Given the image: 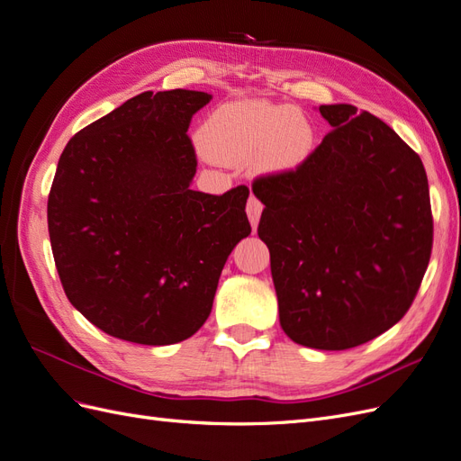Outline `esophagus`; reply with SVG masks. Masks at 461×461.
Segmentation results:
<instances>
[{"instance_id": "esophagus-1", "label": "esophagus", "mask_w": 461, "mask_h": 461, "mask_svg": "<svg viewBox=\"0 0 461 461\" xmlns=\"http://www.w3.org/2000/svg\"><path fill=\"white\" fill-rule=\"evenodd\" d=\"M261 212H263V203H261L256 196H249V200H248V203H246V213H248L249 225H252V229L258 227Z\"/></svg>"}]
</instances>
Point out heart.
<instances>
[{
    "label": "heart",
    "mask_w": 461,
    "mask_h": 461,
    "mask_svg": "<svg viewBox=\"0 0 461 461\" xmlns=\"http://www.w3.org/2000/svg\"><path fill=\"white\" fill-rule=\"evenodd\" d=\"M202 142L215 161L234 165L256 158L261 171L285 173L308 159L315 129L294 107L246 100L217 107L203 122Z\"/></svg>",
    "instance_id": "b5f03b06"
}]
</instances>
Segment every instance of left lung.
Returning <instances> with one entry per match:
<instances>
[{
	"instance_id": "left-lung-1",
	"label": "left lung",
	"mask_w": 461,
	"mask_h": 461,
	"mask_svg": "<svg viewBox=\"0 0 461 461\" xmlns=\"http://www.w3.org/2000/svg\"><path fill=\"white\" fill-rule=\"evenodd\" d=\"M330 132L294 171L258 178L281 327L296 344L348 350L406 315L432 248L420 156L367 111L321 105Z\"/></svg>"
}]
</instances>
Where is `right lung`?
<instances>
[{
    "label": "right lung",
    "instance_id": "add662e5",
    "mask_svg": "<svg viewBox=\"0 0 461 461\" xmlns=\"http://www.w3.org/2000/svg\"><path fill=\"white\" fill-rule=\"evenodd\" d=\"M212 97L142 92L61 153L48 198L55 267L68 302L111 337L190 339L232 248L252 232L246 186L222 196L190 188L198 161L186 131Z\"/></svg>",
    "mask_w": 461,
    "mask_h": 461
}]
</instances>
